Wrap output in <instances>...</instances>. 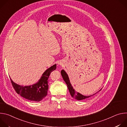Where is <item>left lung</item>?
Returning a JSON list of instances; mask_svg holds the SVG:
<instances>
[{
  "instance_id": "left-lung-1",
  "label": "left lung",
  "mask_w": 127,
  "mask_h": 127,
  "mask_svg": "<svg viewBox=\"0 0 127 127\" xmlns=\"http://www.w3.org/2000/svg\"><path fill=\"white\" fill-rule=\"evenodd\" d=\"M61 75L63 77V79H64V81L65 82V83H66V84L67 85L68 90H69V93H70L71 95L77 100H82V99H84L89 98L90 97H92V96H94L96 93H97L98 92L100 91V90H101V89L100 90H99L98 92H97L96 93H95V94L93 95H89V96L83 95L80 94V93H77L76 91H75L74 89L73 88V87H72V86L71 85V84L70 83V80H69V77H68V76L67 74L66 73V72L64 70H61Z\"/></svg>"
}]
</instances>
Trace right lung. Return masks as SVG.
Returning <instances> with one entry per match:
<instances>
[{
  "mask_svg": "<svg viewBox=\"0 0 127 127\" xmlns=\"http://www.w3.org/2000/svg\"><path fill=\"white\" fill-rule=\"evenodd\" d=\"M56 69V64L50 67L44 72L39 81L32 85H20L14 83L10 78L11 83L16 93L21 96L31 101H40L47 95L48 78L52 71Z\"/></svg>",
  "mask_w": 127,
  "mask_h": 127,
  "instance_id": "1",
  "label": "right lung"
}]
</instances>
